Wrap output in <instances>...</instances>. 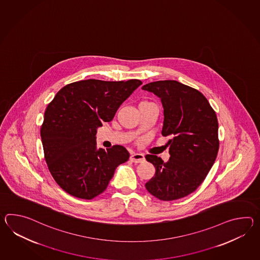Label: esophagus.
<instances>
[{
    "instance_id": "34e87169",
    "label": "esophagus",
    "mask_w": 260,
    "mask_h": 260,
    "mask_svg": "<svg viewBox=\"0 0 260 260\" xmlns=\"http://www.w3.org/2000/svg\"><path fill=\"white\" fill-rule=\"evenodd\" d=\"M131 161L134 162V163H141L144 160V156L143 154H139V153H133L129 157Z\"/></svg>"
}]
</instances>
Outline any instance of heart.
Listing matches in <instances>:
<instances>
[{
    "label": "heart",
    "instance_id": "heart-1",
    "mask_svg": "<svg viewBox=\"0 0 260 260\" xmlns=\"http://www.w3.org/2000/svg\"><path fill=\"white\" fill-rule=\"evenodd\" d=\"M141 104H148L147 102H143V103H141Z\"/></svg>",
    "mask_w": 260,
    "mask_h": 260
}]
</instances>
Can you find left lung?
<instances>
[{
    "label": "left lung",
    "instance_id": "obj_1",
    "mask_svg": "<svg viewBox=\"0 0 260 260\" xmlns=\"http://www.w3.org/2000/svg\"><path fill=\"white\" fill-rule=\"evenodd\" d=\"M142 89L161 100L162 135L173 137L167 162L145 156L156 168L145 188L160 201L178 200L196 190L214 165L219 149L217 117L202 93L178 81L152 82Z\"/></svg>",
    "mask_w": 260,
    "mask_h": 260
}]
</instances>
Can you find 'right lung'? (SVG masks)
<instances>
[{
  "label": "right lung",
  "mask_w": 260,
  "mask_h": 260,
  "mask_svg": "<svg viewBox=\"0 0 260 260\" xmlns=\"http://www.w3.org/2000/svg\"><path fill=\"white\" fill-rule=\"evenodd\" d=\"M142 81H78L62 87L47 105L41 139L49 172L72 196L91 200L102 194L116 167L129 154L122 145L97 148V128L116 111Z\"/></svg>",
  "instance_id": "right-lung-1"
}]
</instances>
